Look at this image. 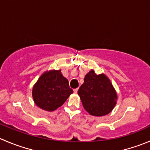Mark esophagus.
I'll use <instances>...</instances> for the list:
<instances>
[{"instance_id": "obj_1", "label": "esophagus", "mask_w": 150, "mask_h": 150, "mask_svg": "<svg viewBox=\"0 0 150 150\" xmlns=\"http://www.w3.org/2000/svg\"><path fill=\"white\" fill-rule=\"evenodd\" d=\"M78 88H75V89H73L74 93H77V92H78Z\"/></svg>"}]
</instances>
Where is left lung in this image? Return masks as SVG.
Returning a JSON list of instances; mask_svg holds the SVG:
<instances>
[{"instance_id":"obj_1","label":"left lung","mask_w":150,"mask_h":150,"mask_svg":"<svg viewBox=\"0 0 150 150\" xmlns=\"http://www.w3.org/2000/svg\"><path fill=\"white\" fill-rule=\"evenodd\" d=\"M78 94L84 109L94 117L107 115L117 104V91L110 79L105 74L97 75L93 69L85 75Z\"/></svg>"}]
</instances>
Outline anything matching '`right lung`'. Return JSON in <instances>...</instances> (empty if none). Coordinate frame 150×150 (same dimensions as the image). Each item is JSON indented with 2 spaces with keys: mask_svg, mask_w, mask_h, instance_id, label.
<instances>
[{
  "mask_svg": "<svg viewBox=\"0 0 150 150\" xmlns=\"http://www.w3.org/2000/svg\"><path fill=\"white\" fill-rule=\"evenodd\" d=\"M73 93L69 81L61 69L45 72L32 89V97L36 105L47 111H53L65 103Z\"/></svg>",
  "mask_w": 150,
  "mask_h": 150,
  "instance_id": "1",
  "label": "right lung"
}]
</instances>
